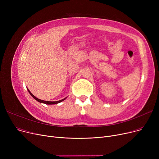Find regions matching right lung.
Here are the masks:
<instances>
[{
    "label": "right lung",
    "instance_id": "obj_1",
    "mask_svg": "<svg viewBox=\"0 0 159 159\" xmlns=\"http://www.w3.org/2000/svg\"><path fill=\"white\" fill-rule=\"evenodd\" d=\"M28 91H29V93H30V94L31 95V97H33V98H34L36 101H37L38 102H40V103H44V104H58V103H60V102H62L63 101H64V100L66 98H66H63V99H62V100H60V101H43V100H40V99H39L38 98H37L36 97H35L34 95H33L31 92H30V91L28 89Z\"/></svg>",
    "mask_w": 159,
    "mask_h": 159
}]
</instances>
